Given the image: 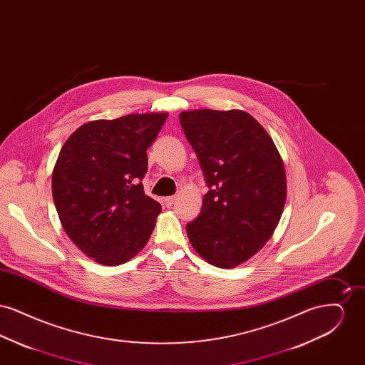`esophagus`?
Returning <instances> with one entry per match:
<instances>
[{
    "instance_id": "34e87169",
    "label": "esophagus",
    "mask_w": 365,
    "mask_h": 365,
    "mask_svg": "<svg viewBox=\"0 0 365 365\" xmlns=\"http://www.w3.org/2000/svg\"><path fill=\"white\" fill-rule=\"evenodd\" d=\"M175 201H176V197H175V195H173V197H167V198H164V204H165L168 208H171V207L174 205Z\"/></svg>"
}]
</instances>
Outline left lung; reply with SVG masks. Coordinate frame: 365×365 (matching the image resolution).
I'll list each match as a JSON object with an SVG mask.
<instances>
[{
  "label": "left lung",
  "instance_id": "obj_1",
  "mask_svg": "<svg viewBox=\"0 0 365 365\" xmlns=\"http://www.w3.org/2000/svg\"><path fill=\"white\" fill-rule=\"evenodd\" d=\"M179 120L209 187L187 237L209 264L235 268L260 252L278 226L287 195L283 160L245 110L192 109Z\"/></svg>",
  "mask_w": 365,
  "mask_h": 365
}]
</instances>
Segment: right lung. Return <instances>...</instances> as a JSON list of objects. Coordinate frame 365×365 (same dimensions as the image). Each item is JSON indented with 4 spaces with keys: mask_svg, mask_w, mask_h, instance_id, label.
Wrapping results in <instances>:
<instances>
[{
    "mask_svg": "<svg viewBox=\"0 0 365 365\" xmlns=\"http://www.w3.org/2000/svg\"><path fill=\"white\" fill-rule=\"evenodd\" d=\"M167 112L91 120L63 145L52 174L61 226L87 257L115 267L145 247L161 205L145 194L146 150Z\"/></svg>",
    "mask_w": 365,
    "mask_h": 365,
    "instance_id": "1",
    "label": "right lung"
}]
</instances>
